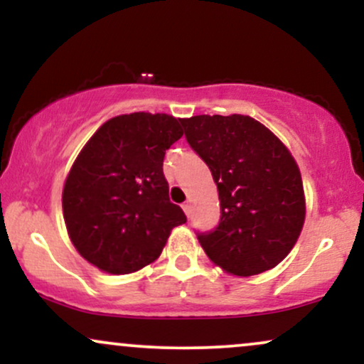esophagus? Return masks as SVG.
Here are the masks:
<instances>
[{"mask_svg": "<svg viewBox=\"0 0 364 364\" xmlns=\"http://www.w3.org/2000/svg\"><path fill=\"white\" fill-rule=\"evenodd\" d=\"M183 210H185V214L188 215V217H190V214H191V205H190V203H183Z\"/></svg>", "mask_w": 364, "mask_h": 364, "instance_id": "obj_1", "label": "esophagus"}]
</instances>
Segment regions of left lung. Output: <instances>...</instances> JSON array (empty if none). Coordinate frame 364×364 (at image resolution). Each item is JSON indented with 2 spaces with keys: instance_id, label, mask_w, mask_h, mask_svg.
Instances as JSON below:
<instances>
[{
  "instance_id": "left-lung-1",
  "label": "left lung",
  "mask_w": 364,
  "mask_h": 364,
  "mask_svg": "<svg viewBox=\"0 0 364 364\" xmlns=\"http://www.w3.org/2000/svg\"><path fill=\"white\" fill-rule=\"evenodd\" d=\"M181 123L219 191V225L198 235L203 252L237 277L274 269L296 245L306 215L301 173L289 149L250 116L200 114Z\"/></svg>"
}]
</instances>
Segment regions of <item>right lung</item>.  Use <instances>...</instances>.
<instances>
[{
	"mask_svg": "<svg viewBox=\"0 0 364 364\" xmlns=\"http://www.w3.org/2000/svg\"><path fill=\"white\" fill-rule=\"evenodd\" d=\"M169 114L132 112L102 124L83 145L63 186V217L77 252L107 274H133L159 258L176 225L162 173L166 150L183 136Z\"/></svg>",
	"mask_w": 364,
	"mask_h": 364,
	"instance_id": "add662e5",
	"label": "right lung"
}]
</instances>
